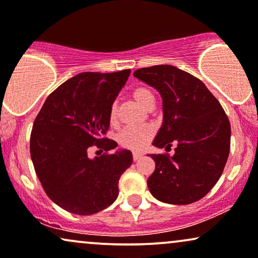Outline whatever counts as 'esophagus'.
I'll return each mask as SVG.
<instances>
[{
	"label": "esophagus",
	"mask_w": 258,
	"mask_h": 258,
	"mask_svg": "<svg viewBox=\"0 0 258 258\" xmlns=\"http://www.w3.org/2000/svg\"><path fill=\"white\" fill-rule=\"evenodd\" d=\"M142 153H139V152H133V161H138V159L142 157Z\"/></svg>",
	"instance_id": "34e87169"
}]
</instances>
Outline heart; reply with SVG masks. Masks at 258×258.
I'll return each mask as SVG.
<instances>
[{"mask_svg":"<svg viewBox=\"0 0 258 258\" xmlns=\"http://www.w3.org/2000/svg\"><path fill=\"white\" fill-rule=\"evenodd\" d=\"M133 99L139 103L143 108L150 109L155 106V95L148 88L140 87L133 90ZM116 120V105L113 103L109 110V121L115 122ZM155 135V130L152 126H130L125 127L118 136V142L122 148L133 150V151H140L149 144L150 140Z\"/></svg>","mask_w":258,"mask_h":258,"instance_id":"b5f03b06","label":"heart"}]
</instances>
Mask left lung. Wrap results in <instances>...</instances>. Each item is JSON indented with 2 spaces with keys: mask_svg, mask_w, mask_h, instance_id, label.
I'll return each mask as SVG.
<instances>
[{
  "mask_svg": "<svg viewBox=\"0 0 258 258\" xmlns=\"http://www.w3.org/2000/svg\"><path fill=\"white\" fill-rule=\"evenodd\" d=\"M133 76L162 97L163 122L153 146L177 144L172 156L149 155L156 163L148 178L150 193L171 205L200 200L219 180L229 158L231 126L223 107L199 78L172 65L143 68Z\"/></svg>",
  "mask_w": 258,
  "mask_h": 258,
  "instance_id": "obj_1",
  "label": "left lung"
}]
</instances>
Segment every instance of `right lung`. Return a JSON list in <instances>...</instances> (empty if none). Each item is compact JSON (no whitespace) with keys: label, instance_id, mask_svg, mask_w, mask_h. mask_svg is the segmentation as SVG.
Wrapping results in <instances>:
<instances>
[{"label":"right lung","instance_id":"right-lung-1","mask_svg":"<svg viewBox=\"0 0 258 258\" xmlns=\"http://www.w3.org/2000/svg\"><path fill=\"white\" fill-rule=\"evenodd\" d=\"M130 74H78L47 96L34 120L29 149L35 172L47 197L70 213L90 216L110 206L120 176L131 167L132 152L126 149L88 157L94 144L105 151L118 146L102 135Z\"/></svg>","mask_w":258,"mask_h":258}]
</instances>
